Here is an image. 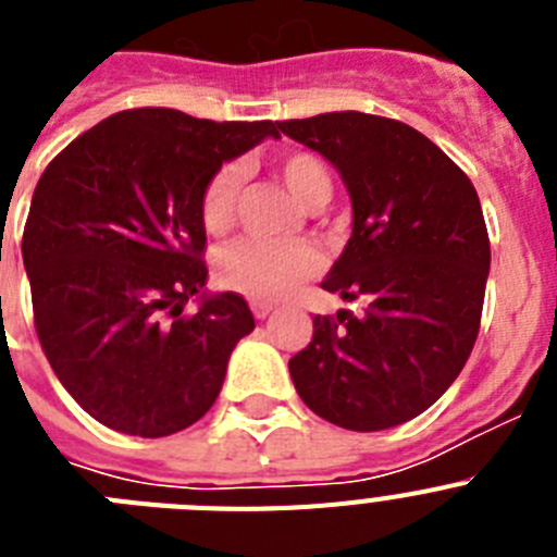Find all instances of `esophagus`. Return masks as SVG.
<instances>
[{"instance_id": "1", "label": "esophagus", "mask_w": 557, "mask_h": 557, "mask_svg": "<svg viewBox=\"0 0 557 557\" xmlns=\"http://www.w3.org/2000/svg\"><path fill=\"white\" fill-rule=\"evenodd\" d=\"M250 312L256 314V318H259V321H262V318H268L270 312H273V304H264V301H253L250 304Z\"/></svg>"}]
</instances>
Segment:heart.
Here are the masks:
<instances>
[{
    "instance_id": "heart-1",
    "label": "heart",
    "mask_w": 557,
    "mask_h": 557,
    "mask_svg": "<svg viewBox=\"0 0 557 557\" xmlns=\"http://www.w3.org/2000/svg\"><path fill=\"white\" fill-rule=\"evenodd\" d=\"M273 175L295 203L318 211L332 200L334 175L321 156L293 150L278 156ZM243 198V170L236 164L220 166L200 191V225L209 236H223L234 228ZM318 270V253L307 243L264 245L245 239L225 248L218 259V282L228 293L253 301H282Z\"/></svg>"
}]
</instances>
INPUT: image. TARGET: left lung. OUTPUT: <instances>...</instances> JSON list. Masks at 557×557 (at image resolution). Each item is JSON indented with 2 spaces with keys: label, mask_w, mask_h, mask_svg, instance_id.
<instances>
[{
  "label": "left lung",
  "mask_w": 557,
  "mask_h": 557,
  "mask_svg": "<svg viewBox=\"0 0 557 557\" xmlns=\"http://www.w3.org/2000/svg\"><path fill=\"white\" fill-rule=\"evenodd\" d=\"M275 127L339 170L354 234L321 284L366 312L314 314L312 343L289 359L304 405L329 424L376 432L444 396L476 343L491 268L469 175L424 133L359 111Z\"/></svg>",
  "instance_id": "obj_1"
}]
</instances>
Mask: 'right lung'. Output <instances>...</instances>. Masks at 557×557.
I'll list each match as a JSON object with an SVG mask.
<instances>
[{
	"mask_svg": "<svg viewBox=\"0 0 557 557\" xmlns=\"http://www.w3.org/2000/svg\"><path fill=\"white\" fill-rule=\"evenodd\" d=\"M275 122H211L131 108L81 133L38 178L22 236L33 321L69 396L125 435L191 426L253 332L243 295L200 293L206 181Z\"/></svg>",
	"mask_w": 557,
	"mask_h": 557,
	"instance_id": "obj_1",
	"label": "right lung"
}]
</instances>
